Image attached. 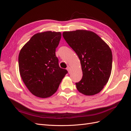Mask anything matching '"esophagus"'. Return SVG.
Returning <instances> with one entry per match:
<instances>
[{
	"instance_id": "esophagus-1",
	"label": "esophagus",
	"mask_w": 131,
	"mask_h": 131,
	"mask_svg": "<svg viewBox=\"0 0 131 131\" xmlns=\"http://www.w3.org/2000/svg\"><path fill=\"white\" fill-rule=\"evenodd\" d=\"M67 70H68V73H70V71H71V68H70L69 67H67Z\"/></svg>"
}]
</instances>
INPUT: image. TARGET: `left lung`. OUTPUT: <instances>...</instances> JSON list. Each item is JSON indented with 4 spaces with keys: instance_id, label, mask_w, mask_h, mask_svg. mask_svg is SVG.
<instances>
[{
    "instance_id": "left-lung-1",
    "label": "left lung",
    "mask_w": 131,
    "mask_h": 131,
    "mask_svg": "<svg viewBox=\"0 0 131 131\" xmlns=\"http://www.w3.org/2000/svg\"><path fill=\"white\" fill-rule=\"evenodd\" d=\"M63 37L80 60L83 75L75 83L78 90L87 96L101 92L112 72L113 56L109 46L89 30L64 31Z\"/></svg>"
}]
</instances>
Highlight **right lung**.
I'll return each instance as SVG.
<instances>
[{
    "mask_svg": "<svg viewBox=\"0 0 131 131\" xmlns=\"http://www.w3.org/2000/svg\"><path fill=\"white\" fill-rule=\"evenodd\" d=\"M61 33L47 31L34 35L21 50L18 56L19 73L30 92L47 98L56 92L68 72L60 68L56 49Z\"/></svg>",
    "mask_w": 131,
    "mask_h": 131,
    "instance_id": "add662e5",
    "label": "right lung"
}]
</instances>
